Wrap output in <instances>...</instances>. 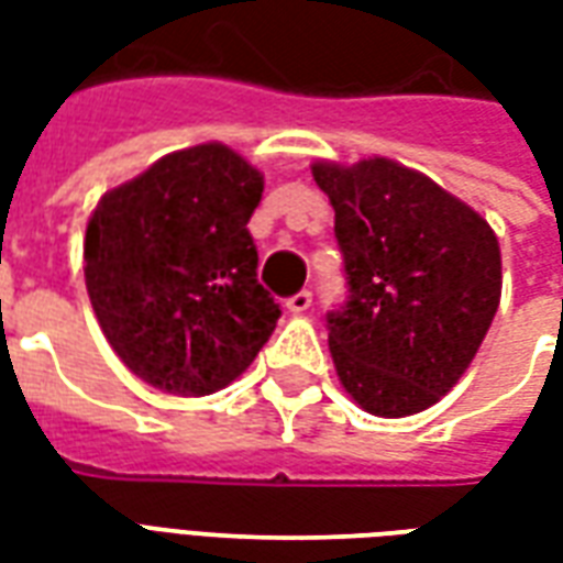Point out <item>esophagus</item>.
I'll return each mask as SVG.
<instances>
[{"instance_id":"34e87169","label":"esophagus","mask_w":563,"mask_h":563,"mask_svg":"<svg viewBox=\"0 0 563 563\" xmlns=\"http://www.w3.org/2000/svg\"><path fill=\"white\" fill-rule=\"evenodd\" d=\"M310 305H313V295L307 292V289H301V292H295L289 301H286V307H289V313H305V310H310Z\"/></svg>"}]
</instances>
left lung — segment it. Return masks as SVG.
Returning a JSON list of instances; mask_svg holds the SVG:
<instances>
[{"mask_svg":"<svg viewBox=\"0 0 563 563\" xmlns=\"http://www.w3.org/2000/svg\"><path fill=\"white\" fill-rule=\"evenodd\" d=\"M334 208L350 295L329 317L341 386L362 410L401 419L446 395L500 305L492 225L401 162H313Z\"/></svg>","mask_w":563,"mask_h":563,"instance_id":"obj_1","label":"left lung"}]
</instances>
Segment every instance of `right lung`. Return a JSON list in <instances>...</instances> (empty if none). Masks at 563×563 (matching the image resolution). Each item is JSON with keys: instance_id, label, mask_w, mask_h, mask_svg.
<instances>
[{"instance_id": "obj_1", "label": "right lung", "mask_w": 563, "mask_h": 563, "mask_svg": "<svg viewBox=\"0 0 563 563\" xmlns=\"http://www.w3.org/2000/svg\"><path fill=\"white\" fill-rule=\"evenodd\" d=\"M265 180L196 144L104 192L84 238L87 292L111 350L153 389L201 398L253 365L280 319L246 222Z\"/></svg>"}]
</instances>
